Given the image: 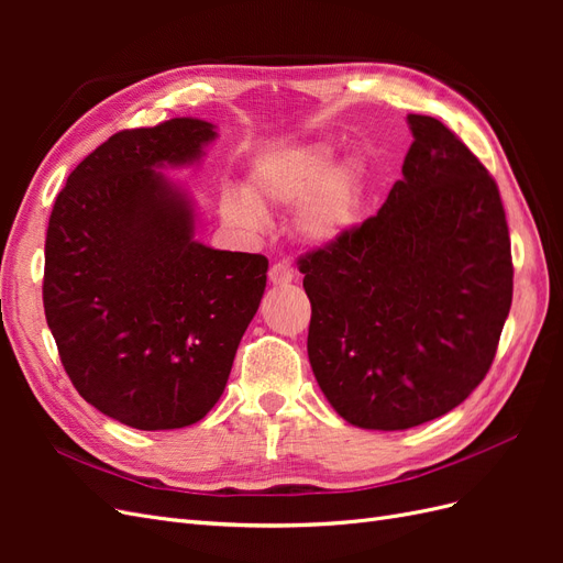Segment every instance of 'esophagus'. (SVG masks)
<instances>
[{
  "label": "esophagus",
  "mask_w": 563,
  "mask_h": 563,
  "mask_svg": "<svg viewBox=\"0 0 563 563\" xmlns=\"http://www.w3.org/2000/svg\"><path fill=\"white\" fill-rule=\"evenodd\" d=\"M267 277H269V282H272V284L284 286V284H291V282H294L296 272H294V267L288 265V263H277V265H272V267H269Z\"/></svg>",
  "instance_id": "obj_1"
}]
</instances>
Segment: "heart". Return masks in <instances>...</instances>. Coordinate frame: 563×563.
Wrapping results in <instances>:
<instances>
[{
    "label": "heart",
    "instance_id": "b5f03b06",
    "mask_svg": "<svg viewBox=\"0 0 563 563\" xmlns=\"http://www.w3.org/2000/svg\"><path fill=\"white\" fill-rule=\"evenodd\" d=\"M366 190L364 166L356 159L335 162L329 143H308L277 152L251 168L244 194L223 197V216L234 225L251 228L258 211L296 203L294 230L312 246H331L360 218Z\"/></svg>",
    "mask_w": 563,
    "mask_h": 563
}]
</instances>
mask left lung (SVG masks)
Listing matches in <instances>:
<instances>
[{
  "instance_id": "8db88e82",
  "label": "left lung",
  "mask_w": 563,
  "mask_h": 563,
  "mask_svg": "<svg viewBox=\"0 0 563 563\" xmlns=\"http://www.w3.org/2000/svg\"><path fill=\"white\" fill-rule=\"evenodd\" d=\"M406 122L404 178L380 211L298 261L323 397L383 432L449 413L486 378L515 277L496 180L439 119Z\"/></svg>"
}]
</instances>
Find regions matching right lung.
Wrapping results in <instances>:
<instances>
[{"label": "right lung", "instance_id": "right-lung-1", "mask_svg": "<svg viewBox=\"0 0 563 563\" xmlns=\"http://www.w3.org/2000/svg\"><path fill=\"white\" fill-rule=\"evenodd\" d=\"M216 135L192 117L119 131L48 218L44 312L60 362L84 399L135 430L211 411L265 294V255L197 242L190 192L162 174L197 164Z\"/></svg>", "mask_w": 563, "mask_h": 563}]
</instances>
